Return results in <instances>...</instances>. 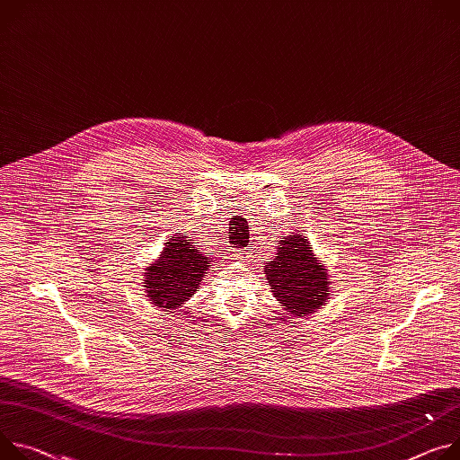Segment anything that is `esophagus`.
Masks as SVG:
<instances>
[{
    "label": "esophagus",
    "mask_w": 460,
    "mask_h": 460,
    "mask_svg": "<svg viewBox=\"0 0 460 460\" xmlns=\"http://www.w3.org/2000/svg\"><path fill=\"white\" fill-rule=\"evenodd\" d=\"M233 257H234V259H242V261H245V259H247V253H243V252H242V253H234Z\"/></svg>",
    "instance_id": "esophagus-1"
}]
</instances>
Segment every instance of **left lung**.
<instances>
[{
    "instance_id": "obj_1",
    "label": "left lung",
    "mask_w": 460,
    "mask_h": 460,
    "mask_svg": "<svg viewBox=\"0 0 460 460\" xmlns=\"http://www.w3.org/2000/svg\"><path fill=\"white\" fill-rule=\"evenodd\" d=\"M275 299L294 317H305L326 305L330 280L308 238L289 234L280 240L277 257L264 268Z\"/></svg>"
}]
</instances>
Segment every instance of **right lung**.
<instances>
[{
	"label": "right lung",
	"mask_w": 460,
	"mask_h": 460,
	"mask_svg": "<svg viewBox=\"0 0 460 460\" xmlns=\"http://www.w3.org/2000/svg\"><path fill=\"white\" fill-rule=\"evenodd\" d=\"M211 259L203 255L185 236L166 242L159 259L146 268L145 291L157 308L176 310L199 289Z\"/></svg>",
	"instance_id": "right-lung-1"
}]
</instances>
